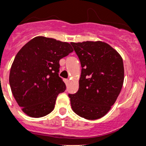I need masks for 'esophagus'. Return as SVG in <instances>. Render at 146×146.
I'll return each instance as SVG.
<instances>
[{
    "instance_id": "obj_1",
    "label": "esophagus",
    "mask_w": 146,
    "mask_h": 146,
    "mask_svg": "<svg viewBox=\"0 0 146 146\" xmlns=\"http://www.w3.org/2000/svg\"><path fill=\"white\" fill-rule=\"evenodd\" d=\"M64 82L65 83V84H68V82H69V80L68 79H64Z\"/></svg>"
}]
</instances>
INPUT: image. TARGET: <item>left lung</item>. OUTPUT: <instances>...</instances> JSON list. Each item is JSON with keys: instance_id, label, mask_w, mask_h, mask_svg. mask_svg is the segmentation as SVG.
Segmentation results:
<instances>
[{"instance_id": "8db88e82", "label": "left lung", "mask_w": 146, "mask_h": 146, "mask_svg": "<svg viewBox=\"0 0 146 146\" xmlns=\"http://www.w3.org/2000/svg\"><path fill=\"white\" fill-rule=\"evenodd\" d=\"M81 65L79 88L69 94L73 111L87 119L104 117L117 99L124 81L123 61L105 42H71Z\"/></svg>"}]
</instances>
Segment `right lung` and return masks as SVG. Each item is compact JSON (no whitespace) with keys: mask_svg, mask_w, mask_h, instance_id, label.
Wrapping results in <instances>:
<instances>
[{"mask_svg":"<svg viewBox=\"0 0 146 146\" xmlns=\"http://www.w3.org/2000/svg\"><path fill=\"white\" fill-rule=\"evenodd\" d=\"M73 51L70 44L36 36L19 51L11 65L9 84L13 97L25 114L42 117L54 108L66 86L59 76L60 60Z\"/></svg>","mask_w":146,"mask_h":146,"instance_id":"right-lung-1","label":"right lung"}]
</instances>
